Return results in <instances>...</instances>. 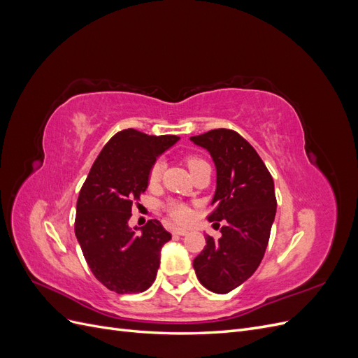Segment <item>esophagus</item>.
I'll return each instance as SVG.
<instances>
[{
    "label": "esophagus",
    "instance_id": "esophagus-1",
    "mask_svg": "<svg viewBox=\"0 0 358 358\" xmlns=\"http://www.w3.org/2000/svg\"><path fill=\"white\" fill-rule=\"evenodd\" d=\"M171 231H173V234H178V236H185V234H188V230L179 229V227H176V229H173Z\"/></svg>",
    "mask_w": 358,
    "mask_h": 358
}]
</instances>
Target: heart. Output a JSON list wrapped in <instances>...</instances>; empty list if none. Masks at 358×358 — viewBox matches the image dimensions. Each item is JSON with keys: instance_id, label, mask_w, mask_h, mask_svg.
<instances>
[{"instance_id": "obj_1", "label": "heart", "mask_w": 358, "mask_h": 358, "mask_svg": "<svg viewBox=\"0 0 358 358\" xmlns=\"http://www.w3.org/2000/svg\"><path fill=\"white\" fill-rule=\"evenodd\" d=\"M201 162H204V161L201 158H199V157H188L187 158V164H188L191 171L196 169L199 164H201ZM162 169H164V164H162L161 159L155 161L154 164L150 166L149 173H148V180H149L150 185H155V183L159 182L161 175H162ZM167 210L173 216V220H176V221H185V220L189 218V209L187 208L185 204H182V203H178V201L169 203L167 204Z\"/></svg>"}]
</instances>
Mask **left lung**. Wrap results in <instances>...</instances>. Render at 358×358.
<instances>
[{"mask_svg": "<svg viewBox=\"0 0 358 358\" xmlns=\"http://www.w3.org/2000/svg\"><path fill=\"white\" fill-rule=\"evenodd\" d=\"M191 140L209 150L216 167L208 218L227 221L220 239L206 236L192 266L203 287L227 294L251 278L264 257L276 215L275 183L257 150L233 129H210Z\"/></svg>", "mask_w": 358, "mask_h": 358, "instance_id": "8db88e82", "label": "left lung"}]
</instances>
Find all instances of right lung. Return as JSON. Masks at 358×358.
<instances>
[{"label": "right lung", "instance_id": "add662e5", "mask_svg": "<svg viewBox=\"0 0 358 358\" xmlns=\"http://www.w3.org/2000/svg\"><path fill=\"white\" fill-rule=\"evenodd\" d=\"M178 140L122 129L101 149L79 192L76 237L94 276L117 294L143 292L157 278L161 248L171 234L157 220L148 221L142 233L128 221L148 188L150 166Z\"/></svg>", "mask_w": 358, "mask_h": 358}]
</instances>
